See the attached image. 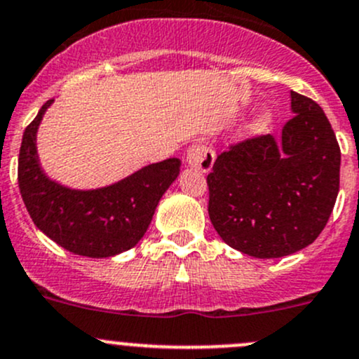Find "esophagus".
I'll use <instances>...</instances> for the list:
<instances>
[{"instance_id":"obj_1","label":"esophagus","mask_w":359,"mask_h":359,"mask_svg":"<svg viewBox=\"0 0 359 359\" xmlns=\"http://www.w3.org/2000/svg\"><path fill=\"white\" fill-rule=\"evenodd\" d=\"M187 164L201 172L210 171L214 164V150L204 143H195L187 150Z\"/></svg>"}]
</instances>
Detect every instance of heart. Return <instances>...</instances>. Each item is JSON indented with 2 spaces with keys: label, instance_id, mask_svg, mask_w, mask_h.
<instances>
[{
  "label": "heart",
  "instance_id": "b5f03b06",
  "mask_svg": "<svg viewBox=\"0 0 359 359\" xmlns=\"http://www.w3.org/2000/svg\"><path fill=\"white\" fill-rule=\"evenodd\" d=\"M271 124H273V112L269 109H262L256 114L252 123L249 124V129L252 133H256V135H259V133L268 131V129L271 128Z\"/></svg>",
  "mask_w": 359,
  "mask_h": 359
}]
</instances>
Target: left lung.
I'll return each mask as SVG.
<instances>
[{
	"label": "left lung",
	"mask_w": 359,
	"mask_h": 359,
	"mask_svg": "<svg viewBox=\"0 0 359 359\" xmlns=\"http://www.w3.org/2000/svg\"><path fill=\"white\" fill-rule=\"evenodd\" d=\"M294 117L282 136L262 135L217 155L209 217L247 256L271 259L304 249L323 231L339 194L341 149L321 107L290 91Z\"/></svg>",
	"instance_id": "obj_1"
}]
</instances>
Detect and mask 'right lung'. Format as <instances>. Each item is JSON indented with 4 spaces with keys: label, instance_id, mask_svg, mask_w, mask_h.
<instances>
[{
    "label": "right lung",
    "instance_id": "obj_1",
    "mask_svg": "<svg viewBox=\"0 0 359 359\" xmlns=\"http://www.w3.org/2000/svg\"><path fill=\"white\" fill-rule=\"evenodd\" d=\"M48 100L25 128L18 154V188L27 212L48 238L84 257H112L142 240L158 201L180 175V158H165L95 190L64 187L44 175L36 135Z\"/></svg>",
    "mask_w": 359,
    "mask_h": 359
}]
</instances>
